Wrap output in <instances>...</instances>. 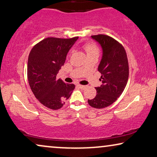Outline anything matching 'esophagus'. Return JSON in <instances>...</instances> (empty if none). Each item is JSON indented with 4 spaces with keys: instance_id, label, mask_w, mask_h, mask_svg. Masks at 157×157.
Segmentation results:
<instances>
[{
    "instance_id": "esophagus-1",
    "label": "esophagus",
    "mask_w": 157,
    "mask_h": 157,
    "mask_svg": "<svg viewBox=\"0 0 157 157\" xmlns=\"http://www.w3.org/2000/svg\"><path fill=\"white\" fill-rule=\"evenodd\" d=\"M77 86H78V87L79 88V89H82V90H84V89H85V88L86 87V86H85V85H77Z\"/></svg>"
}]
</instances>
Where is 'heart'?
<instances>
[{"mask_svg":"<svg viewBox=\"0 0 157 157\" xmlns=\"http://www.w3.org/2000/svg\"><path fill=\"white\" fill-rule=\"evenodd\" d=\"M84 48L87 52V56L88 55L94 54V53H99V49L97 46L93 43H87L84 45Z\"/></svg>","mask_w":157,"mask_h":157,"instance_id":"obj_1","label":"heart"}]
</instances>
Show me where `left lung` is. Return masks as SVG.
Masks as SVG:
<instances>
[{
  "label": "left lung",
  "mask_w": 157,
  "mask_h": 157,
  "mask_svg": "<svg viewBox=\"0 0 157 157\" xmlns=\"http://www.w3.org/2000/svg\"><path fill=\"white\" fill-rule=\"evenodd\" d=\"M91 37L100 44L102 50L98 66L101 85L95 87V98L87 101L91 107L101 109L111 105L122 94L129 78V65L124 48L116 40L105 35Z\"/></svg>",
  "instance_id": "8db88e82"
}]
</instances>
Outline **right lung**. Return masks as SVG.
Returning <instances> with one entry per match:
<instances>
[{"label":"right lung","mask_w":157,"mask_h":157,"mask_svg":"<svg viewBox=\"0 0 157 157\" xmlns=\"http://www.w3.org/2000/svg\"><path fill=\"white\" fill-rule=\"evenodd\" d=\"M78 39L48 37L36 44L28 56L27 75L30 89L40 102L50 109L63 107L75 87L56 77Z\"/></svg>","instance_id":"add662e5"}]
</instances>
